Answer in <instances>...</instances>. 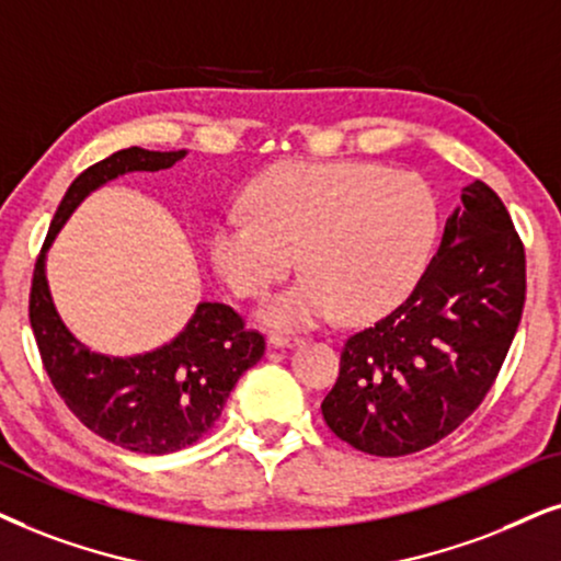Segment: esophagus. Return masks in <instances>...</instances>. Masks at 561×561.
<instances>
[{"label": "esophagus", "instance_id": "34e87169", "mask_svg": "<svg viewBox=\"0 0 561 561\" xmlns=\"http://www.w3.org/2000/svg\"><path fill=\"white\" fill-rule=\"evenodd\" d=\"M300 342H302L300 336H289V333H279V331L268 333V344H272L274 350H285V346H295Z\"/></svg>", "mask_w": 561, "mask_h": 561}]
</instances>
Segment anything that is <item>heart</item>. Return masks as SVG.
Instances as JSON below:
<instances>
[{
	"instance_id": "heart-1",
	"label": "heart",
	"mask_w": 561,
	"mask_h": 561,
	"mask_svg": "<svg viewBox=\"0 0 561 561\" xmlns=\"http://www.w3.org/2000/svg\"><path fill=\"white\" fill-rule=\"evenodd\" d=\"M243 209L217 219L207 251L238 297H264L259 321L305 329L342 313L370 321L414 289L437 240V198L422 175L363 160H289L248 183Z\"/></svg>"
}]
</instances>
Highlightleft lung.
Listing matches in <instances>:
<instances>
[{
    "mask_svg": "<svg viewBox=\"0 0 561 561\" xmlns=\"http://www.w3.org/2000/svg\"><path fill=\"white\" fill-rule=\"evenodd\" d=\"M526 302V251L486 183L460 191L437 253L393 313L346 339L321 403L333 435L370 456L424 450L484 401Z\"/></svg>",
    "mask_w": 561,
    "mask_h": 561,
    "instance_id": "8db88e82",
    "label": "left lung"
}]
</instances>
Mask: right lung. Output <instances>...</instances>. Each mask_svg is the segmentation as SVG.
<instances>
[{"instance_id": "right-lung-1", "label": "right lung", "mask_w": 561, "mask_h": 561, "mask_svg": "<svg viewBox=\"0 0 561 561\" xmlns=\"http://www.w3.org/2000/svg\"><path fill=\"white\" fill-rule=\"evenodd\" d=\"M186 154L129 147L77 175L51 219L31 287L35 344L56 393L95 435L147 456L181 450L207 435L240 375L264 357V336L245 329L230 305L198 302L179 336L158 350L131 357L95 352L61 321L48 289L46 253L92 191L126 173L168 170Z\"/></svg>"}]
</instances>
